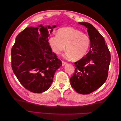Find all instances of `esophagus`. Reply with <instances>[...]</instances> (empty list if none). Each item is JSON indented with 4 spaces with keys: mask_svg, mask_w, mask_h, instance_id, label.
<instances>
[{
    "mask_svg": "<svg viewBox=\"0 0 121 121\" xmlns=\"http://www.w3.org/2000/svg\"><path fill=\"white\" fill-rule=\"evenodd\" d=\"M62 64H63V65H65V64H67V62H65V61L63 60V61H62Z\"/></svg>",
    "mask_w": 121,
    "mask_h": 121,
    "instance_id": "34e87169",
    "label": "esophagus"
}]
</instances>
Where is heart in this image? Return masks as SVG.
<instances>
[{"label":"heart","mask_w":121,"mask_h":121,"mask_svg":"<svg viewBox=\"0 0 121 121\" xmlns=\"http://www.w3.org/2000/svg\"><path fill=\"white\" fill-rule=\"evenodd\" d=\"M49 43L56 54H60L66 45L67 56L77 60L85 56L89 47L90 39L82 31L68 27L58 29L57 35L50 37Z\"/></svg>","instance_id":"b5f03b06"}]
</instances>
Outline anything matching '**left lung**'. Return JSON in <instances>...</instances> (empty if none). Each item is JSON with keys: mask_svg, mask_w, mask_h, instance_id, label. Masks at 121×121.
Wrapping results in <instances>:
<instances>
[{"mask_svg": "<svg viewBox=\"0 0 121 121\" xmlns=\"http://www.w3.org/2000/svg\"><path fill=\"white\" fill-rule=\"evenodd\" d=\"M87 28L90 49L85 56L75 63V72L70 78L71 85L80 94L95 91L106 81L111 61V53L100 33L91 24L79 23Z\"/></svg>", "mask_w": 121, "mask_h": 121, "instance_id": "1", "label": "left lung"}]
</instances>
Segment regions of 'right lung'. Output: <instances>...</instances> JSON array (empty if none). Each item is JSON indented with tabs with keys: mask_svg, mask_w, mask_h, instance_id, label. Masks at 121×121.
<instances>
[{
	"mask_svg": "<svg viewBox=\"0 0 121 121\" xmlns=\"http://www.w3.org/2000/svg\"><path fill=\"white\" fill-rule=\"evenodd\" d=\"M56 27L40 25L38 27H27L17 35L12 47L14 74L26 89L33 93L48 89L55 72L62 65L48 42L49 33Z\"/></svg>",
	"mask_w": 121,
	"mask_h": 121,
	"instance_id": "obj_1",
	"label": "right lung"
}]
</instances>
